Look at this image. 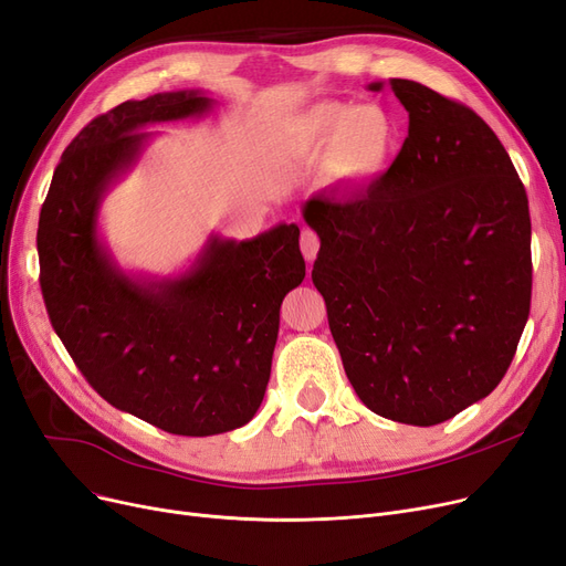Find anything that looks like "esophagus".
Instances as JSON below:
<instances>
[{
    "label": "esophagus",
    "instance_id": "obj_1",
    "mask_svg": "<svg viewBox=\"0 0 566 566\" xmlns=\"http://www.w3.org/2000/svg\"><path fill=\"white\" fill-rule=\"evenodd\" d=\"M301 251H303V256H305L307 263H312V261L317 259V254H319V235L315 233V230L303 228V233H301Z\"/></svg>",
    "mask_w": 566,
    "mask_h": 566
}]
</instances>
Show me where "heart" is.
<instances>
[{"mask_svg":"<svg viewBox=\"0 0 566 566\" xmlns=\"http://www.w3.org/2000/svg\"><path fill=\"white\" fill-rule=\"evenodd\" d=\"M296 137L310 154L326 151L331 172L343 179L378 177L399 146V128L378 104H317L298 120Z\"/></svg>","mask_w":566,"mask_h":566,"instance_id":"heart-1","label":"heart"}]
</instances>
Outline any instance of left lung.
Listing matches in <instances>:
<instances>
[{"mask_svg": "<svg viewBox=\"0 0 566 566\" xmlns=\"http://www.w3.org/2000/svg\"><path fill=\"white\" fill-rule=\"evenodd\" d=\"M408 137L345 200L312 196V282L359 399L431 427L504 378L532 303L527 191L490 125L422 83L389 78ZM382 91V83H370Z\"/></svg>", "mask_w": 566, "mask_h": 566, "instance_id": "left-lung-1", "label": "left lung"}]
</instances>
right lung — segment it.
I'll return each instance as SVG.
<instances>
[{"label": "right lung", "mask_w": 566, "mask_h": 566, "mask_svg": "<svg viewBox=\"0 0 566 566\" xmlns=\"http://www.w3.org/2000/svg\"><path fill=\"white\" fill-rule=\"evenodd\" d=\"M200 91L128 99L93 118L62 154L41 205L39 284L83 378L118 410L167 433L214 436L256 415L280 307L305 277L296 223L254 240L209 238L175 280L142 282L97 240V209L151 135L139 128L209 109Z\"/></svg>", "instance_id": "1"}]
</instances>
